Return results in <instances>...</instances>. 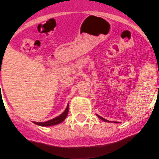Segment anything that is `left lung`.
<instances>
[{
  "mask_svg": "<svg viewBox=\"0 0 159 159\" xmlns=\"http://www.w3.org/2000/svg\"><path fill=\"white\" fill-rule=\"evenodd\" d=\"M97 116H98V117H99L100 119H101V120H102L103 121H105V122H108V120H106V119H104V118H102V116H100L99 115H97Z\"/></svg>",
  "mask_w": 159,
  "mask_h": 159,
  "instance_id": "obj_1",
  "label": "left lung"
}]
</instances>
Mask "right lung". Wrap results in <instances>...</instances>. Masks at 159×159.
<instances>
[{
  "label": "right lung",
  "instance_id": "1",
  "mask_svg": "<svg viewBox=\"0 0 159 159\" xmlns=\"http://www.w3.org/2000/svg\"><path fill=\"white\" fill-rule=\"evenodd\" d=\"M68 107H69V106L67 105L66 110H65L60 116L52 119L50 120L46 121V122H34V123L40 126H52L55 125H58V124H60L61 122H62V121L64 120L65 119H66V117H67V114H68Z\"/></svg>",
  "mask_w": 159,
  "mask_h": 159
}]
</instances>
